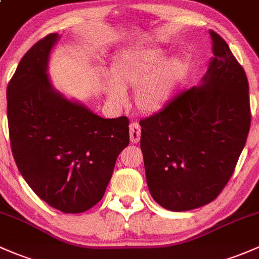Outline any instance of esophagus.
<instances>
[{
	"label": "esophagus",
	"instance_id": "esophagus-1",
	"mask_svg": "<svg viewBox=\"0 0 259 259\" xmlns=\"http://www.w3.org/2000/svg\"><path fill=\"white\" fill-rule=\"evenodd\" d=\"M130 138L132 143H138L141 138V127L138 123H131L130 124Z\"/></svg>",
	"mask_w": 259,
	"mask_h": 259
}]
</instances>
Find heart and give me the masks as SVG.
Returning <instances> with one entry per match:
<instances>
[{"label":"heart","instance_id":"heart-1","mask_svg":"<svg viewBox=\"0 0 259 259\" xmlns=\"http://www.w3.org/2000/svg\"><path fill=\"white\" fill-rule=\"evenodd\" d=\"M166 58L167 52L159 47L122 53L111 66V79L103 83L108 100L116 105H126V90L137 87L135 98L140 111L154 113L162 110L187 71L182 58Z\"/></svg>","mask_w":259,"mask_h":259}]
</instances>
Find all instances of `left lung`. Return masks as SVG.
Segmentation results:
<instances>
[{
    "label": "left lung",
    "instance_id": "8db88e82",
    "mask_svg": "<svg viewBox=\"0 0 259 259\" xmlns=\"http://www.w3.org/2000/svg\"><path fill=\"white\" fill-rule=\"evenodd\" d=\"M213 57L201 83L140 122L152 198L183 212L217 198L231 178L250 126L248 81L225 39L209 31Z\"/></svg>",
    "mask_w": 259,
    "mask_h": 259
}]
</instances>
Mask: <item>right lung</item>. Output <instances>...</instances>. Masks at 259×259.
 Returning <instances> with one entry per match:
<instances>
[{
    "instance_id": "add662e5",
    "label": "right lung",
    "mask_w": 259,
    "mask_h": 259,
    "mask_svg": "<svg viewBox=\"0 0 259 259\" xmlns=\"http://www.w3.org/2000/svg\"><path fill=\"white\" fill-rule=\"evenodd\" d=\"M58 39L51 33L33 45L7 86L11 148L42 201L81 213L102 199L117 157L128 146V118H102L55 89L49 62Z\"/></svg>"
}]
</instances>
